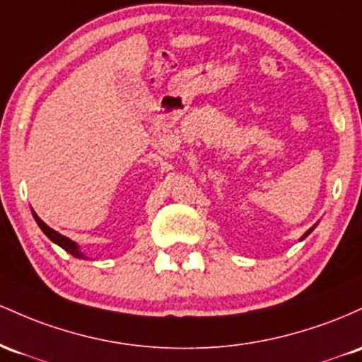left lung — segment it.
Segmentation results:
<instances>
[{
	"mask_svg": "<svg viewBox=\"0 0 362 362\" xmlns=\"http://www.w3.org/2000/svg\"><path fill=\"white\" fill-rule=\"evenodd\" d=\"M304 235H306V234H304Z\"/></svg>",
	"mask_w": 362,
	"mask_h": 362,
	"instance_id": "obj_1",
	"label": "left lung"
}]
</instances>
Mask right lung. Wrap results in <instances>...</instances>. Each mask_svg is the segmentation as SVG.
<instances>
[{"mask_svg": "<svg viewBox=\"0 0 362 362\" xmlns=\"http://www.w3.org/2000/svg\"><path fill=\"white\" fill-rule=\"evenodd\" d=\"M32 214H34V212H32ZM34 218H35V222H37V226L40 227V229H42V233L46 234L52 243H56V245L63 247L64 251H68V253L73 255V257H75V258H83V255L80 253L78 246H76L75 243L70 241V239H68V238H64V235H61L59 233H56V230L51 229V227L47 226V224H44V222L37 217V214H34Z\"/></svg>", "mask_w": 362, "mask_h": 362, "instance_id": "right-lung-1", "label": "right lung"}]
</instances>
